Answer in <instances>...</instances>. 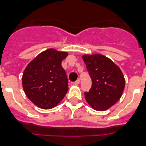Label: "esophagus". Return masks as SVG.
Returning a JSON list of instances; mask_svg holds the SVG:
<instances>
[{
    "mask_svg": "<svg viewBox=\"0 0 146 146\" xmlns=\"http://www.w3.org/2000/svg\"><path fill=\"white\" fill-rule=\"evenodd\" d=\"M80 80H76V81H75V82H74V84H75V85H79V84H80Z\"/></svg>",
    "mask_w": 146,
    "mask_h": 146,
    "instance_id": "esophagus-1",
    "label": "esophagus"
}]
</instances>
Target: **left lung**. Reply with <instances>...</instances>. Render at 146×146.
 I'll list each match as a JSON object with an SVG mask.
<instances>
[{"label":"left lung","mask_w":146,"mask_h":146,"mask_svg":"<svg viewBox=\"0 0 146 146\" xmlns=\"http://www.w3.org/2000/svg\"><path fill=\"white\" fill-rule=\"evenodd\" d=\"M92 79V87L85 92L87 102L97 111H105L122 96L125 80L122 72L111 60L103 55L82 57Z\"/></svg>","instance_id":"8db88e82"}]
</instances>
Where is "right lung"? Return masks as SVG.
Masks as SVG:
<instances>
[{
  "label": "right lung",
  "mask_w": 146,
  "mask_h": 146,
  "mask_svg": "<svg viewBox=\"0 0 146 146\" xmlns=\"http://www.w3.org/2000/svg\"><path fill=\"white\" fill-rule=\"evenodd\" d=\"M67 53L50 48L38 55L27 65L22 78L29 99L42 109L54 108L68 91V80L62 67Z\"/></svg>",
  "instance_id": "1"
}]
</instances>
